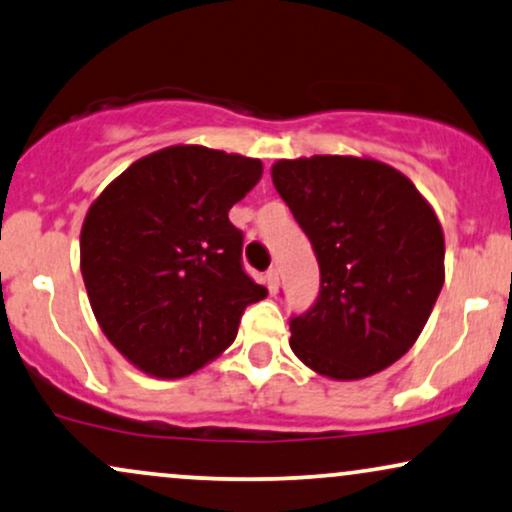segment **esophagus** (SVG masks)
Returning a JSON list of instances; mask_svg holds the SVG:
<instances>
[{
  "instance_id": "esophagus-1",
  "label": "esophagus",
  "mask_w": 512,
  "mask_h": 512,
  "mask_svg": "<svg viewBox=\"0 0 512 512\" xmlns=\"http://www.w3.org/2000/svg\"><path fill=\"white\" fill-rule=\"evenodd\" d=\"M266 282H268V292L277 294V289H280V275H277L275 268H270L266 273Z\"/></svg>"
}]
</instances>
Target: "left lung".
Returning a JSON list of instances; mask_svg holds the SVG:
<instances>
[{
	"label": "left lung",
	"instance_id": "1",
	"mask_svg": "<svg viewBox=\"0 0 512 512\" xmlns=\"http://www.w3.org/2000/svg\"><path fill=\"white\" fill-rule=\"evenodd\" d=\"M273 185L311 239L320 292L289 320L301 363L363 380L406 353L444 285V232L406 175L375 159L277 161Z\"/></svg>",
	"mask_w": 512,
	"mask_h": 512
}]
</instances>
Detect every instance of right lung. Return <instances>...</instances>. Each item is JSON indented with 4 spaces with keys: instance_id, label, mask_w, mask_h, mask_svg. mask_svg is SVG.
Returning <instances> with one entry per match:
<instances>
[{
    "instance_id": "obj_1",
    "label": "right lung",
    "mask_w": 512,
    "mask_h": 512,
    "mask_svg": "<svg viewBox=\"0 0 512 512\" xmlns=\"http://www.w3.org/2000/svg\"><path fill=\"white\" fill-rule=\"evenodd\" d=\"M261 173L258 159L178 144L135 161L94 199L82 280L106 339L135 368L192 375L235 342L244 308L266 299L227 218Z\"/></svg>"
}]
</instances>
